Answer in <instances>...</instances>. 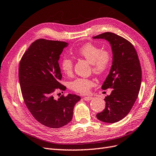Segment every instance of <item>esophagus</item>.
<instances>
[{"label":"esophagus","instance_id":"obj_1","mask_svg":"<svg viewBox=\"0 0 156 156\" xmlns=\"http://www.w3.org/2000/svg\"><path fill=\"white\" fill-rule=\"evenodd\" d=\"M83 99H84L86 101H89L92 100L93 99V97H85L84 98H83Z\"/></svg>","mask_w":156,"mask_h":156}]
</instances>
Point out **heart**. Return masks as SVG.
I'll list each match as a JSON object with an SVG mask.
<instances>
[{"label": "heart", "mask_w": 156, "mask_h": 156, "mask_svg": "<svg viewBox=\"0 0 156 156\" xmlns=\"http://www.w3.org/2000/svg\"><path fill=\"white\" fill-rule=\"evenodd\" d=\"M77 54L85 59L91 64L93 73L101 75L107 71L111 60L109 51L101 49V48L92 43H87L79 48ZM61 68L67 75L73 73V61L69 56H66L61 62ZM94 86V82L88 78H77L71 83V88L81 94H87Z\"/></svg>", "instance_id": "obj_1"}]
</instances>
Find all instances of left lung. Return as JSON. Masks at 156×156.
Returning a JSON list of instances; mask_svg holds the SVG:
<instances>
[{
  "label": "left lung",
  "mask_w": 156,
  "mask_h": 156,
  "mask_svg": "<svg viewBox=\"0 0 156 156\" xmlns=\"http://www.w3.org/2000/svg\"><path fill=\"white\" fill-rule=\"evenodd\" d=\"M111 44L113 60L111 71L102 89H113L105 97V108L97 115L102 122L115 123L130 112L138 96L142 81V69L136 49L130 41L116 34L105 32L94 36Z\"/></svg>",
  "instance_id": "1"
}]
</instances>
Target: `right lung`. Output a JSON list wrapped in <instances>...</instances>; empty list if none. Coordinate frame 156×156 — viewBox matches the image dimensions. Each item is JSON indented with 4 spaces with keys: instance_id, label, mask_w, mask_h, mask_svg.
<instances>
[{
    "instance_id": "obj_1",
    "label": "right lung",
    "mask_w": 156,
    "mask_h": 156,
    "mask_svg": "<svg viewBox=\"0 0 156 156\" xmlns=\"http://www.w3.org/2000/svg\"><path fill=\"white\" fill-rule=\"evenodd\" d=\"M65 41L38 39L30 45L19 64V82L24 101L30 113L44 126L58 128L71 122L75 105L81 97L62 94L55 99L57 90H65L61 84L62 75L58 61Z\"/></svg>"
}]
</instances>
